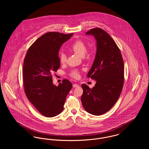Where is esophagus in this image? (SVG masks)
I'll list each match as a JSON object with an SVG mask.
<instances>
[{
    "instance_id": "obj_1",
    "label": "esophagus",
    "mask_w": 149,
    "mask_h": 149,
    "mask_svg": "<svg viewBox=\"0 0 149 149\" xmlns=\"http://www.w3.org/2000/svg\"><path fill=\"white\" fill-rule=\"evenodd\" d=\"M72 86L74 87V88H77L79 86V85L77 84H74L73 85H72Z\"/></svg>"
}]
</instances>
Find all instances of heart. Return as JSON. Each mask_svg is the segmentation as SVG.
I'll return each instance as SVG.
<instances>
[{
  "label": "heart",
  "mask_w": 149,
  "mask_h": 149,
  "mask_svg": "<svg viewBox=\"0 0 149 149\" xmlns=\"http://www.w3.org/2000/svg\"><path fill=\"white\" fill-rule=\"evenodd\" d=\"M70 50L79 56L83 57L86 52L87 47L83 41L78 40L71 45ZM58 58L60 62L64 64L66 61V55L64 52H61L58 55ZM69 75L72 78L78 79L79 77V71L77 69H73L70 72Z\"/></svg>",
  "instance_id": "obj_1"
}]
</instances>
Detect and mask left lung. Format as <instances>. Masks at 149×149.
<instances>
[{
    "mask_svg": "<svg viewBox=\"0 0 149 149\" xmlns=\"http://www.w3.org/2000/svg\"><path fill=\"white\" fill-rule=\"evenodd\" d=\"M86 34L94 36L97 40L96 56L87 75L97 83L93 88L81 85V100L86 112L99 116L111 109L120 96L124 84V63L120 49L104 30L96 27Z\"/></svg>",
    "mask_w": 149,
    "mask_h": 149,
    "instance_id": "1",
    "label": "left lung"
}]
</instances>
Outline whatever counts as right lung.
I'll return each mask as SVG.
<instances>
[{
	"mask_svg": "<svg viewBox=\"0 0 149 149\" xmlns=\"http://www.w3.org/2000/svg\"><path fill=\"white\" fill-rule=\"evenodd\" d=\"M73 33L47 32L39 37L27 51L24 59L23 81L27 98L37 110L47 117H53L64 109L66 98L72 88L64 79L58 86L52 84L53 72L60 66L58 51Z\"/></svg>",
	"mask_w": 149,
	"mask_h": 149,
	"instance_id": "right-lung-1",
	"label": "right lung"
}]
</instances>
